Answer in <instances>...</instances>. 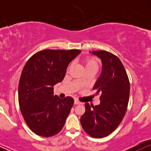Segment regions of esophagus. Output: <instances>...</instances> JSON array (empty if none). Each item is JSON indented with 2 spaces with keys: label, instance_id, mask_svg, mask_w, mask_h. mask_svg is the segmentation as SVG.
<instances>
[{
  "label": "esophagus",
  "instance_id": "1",
  "mask_svg": "<svg viewBox=\"0 0 151 151\" xmlns=\"http://www.w3.org/2000/svg\"><path fill=\"white\" fill-rule=\"evenodd\" d=\"M74 104H76V105H77V104H81V102H80V101H78V100H74Z\"/></svg>",
  "mask_w": 151,
  "mask_h": 151
}]
</instances>
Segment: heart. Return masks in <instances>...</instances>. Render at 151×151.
<instances>
[{"label":"heart","instance_id":"heart-1","mask_svg":"<svg viewBox=\"0 0 151 151\" xmlns=\"http://www.w3.org/2000/svg\"><path fill=\"white\" fill-rule=\"evenodd\" d=\"M85 69L97 68V62L93 58H87L84 62Z\"/></svg>","mask_w":151,"mask_h":151}]
</instances>
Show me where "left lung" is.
<instances>
[{
	"label": "left lung",
	"instance_id": "8db88e82",
	"mask_svg": "<svg viewBox=\"0 0 151 151\" xmlns=\"http://www.w3.org/2000/svg\"><path fill=\"white\" fill-rule=\"evenodd\" d=\"M101 59L102 70L93 90L100 93V104L93 106L85 104V112L80 122L90 136L101 138L109 136L121 124L129 99L130 83L122 62L109 52H91Z\"/></svg>",
	"mask_w": 151,
	"mask_h": 151
}]
</instances>
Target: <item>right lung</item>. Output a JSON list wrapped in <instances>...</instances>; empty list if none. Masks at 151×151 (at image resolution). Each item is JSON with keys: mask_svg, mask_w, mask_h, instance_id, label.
I'll return each instance as SVG.
<instances>
[{"mask_svg": "<svg viewBox=\"0 0 151 151\" xmlns=\"http://www.w3.org/2000/svg\"><path fill=\"white\" fill-rule=\"evenodd\" d=\"M80 52L44 50L26 62L19 81L18 101L24 120L38 136H55L65 125L74 99L54 96L53 86L63 80L69 64Z\"/></svg>", "mask_w": 151, "mask_h": 151, "instance_id": "1", "label": "right lung"}]
</instances>
